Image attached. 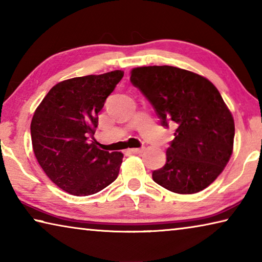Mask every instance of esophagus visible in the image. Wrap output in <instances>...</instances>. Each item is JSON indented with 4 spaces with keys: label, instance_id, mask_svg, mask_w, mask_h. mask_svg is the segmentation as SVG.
Listing matches in <instances>:
<instances>
[{
    "label": "esophagus",
    "instance_id": "esophagus-1",
    "mask_svg": "<svg viewBox=\"0 0 262 262\" xmlns=\"http://www.w3.org/2000/svg\"><path fill=\"white\" fill-rule=\"evenodd\" d=\"M129 151L132 154H142L144 151V148H134V149H129Z\"/></svg>",
    "mask_w": 262,
    "mask_h": 262
}]
</instances>
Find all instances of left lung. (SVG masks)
<instances>
[{
	"label": "left lung",
	"instance_id": "1",
	"mask_svg": "<svg viewBox=\"0 0 262 262\" xmlns=\"http://www.w3.org/2000/svg\"><path fill=\"white\" fill-rule=\"evenodd\" d=\"M130 82L152 104L163 126H176L165 165L152 172L155 183L178 194L207 188L233 150V117L220 91L201 75L172 66L134 68Z\"/></svg>",
	"mask_w": 262,
	"mask_h": 262
}]
</instances>
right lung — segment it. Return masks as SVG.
Listing matches in <instances>:
<instances>
[{
	"label": "right lung",
	"instance_id": "obj_1",
	"mask_svg": "<svg viewBox=\"0 0 262 262\" xmlns=\"http://www.w3.org/2000/svg\"><path fill=\"white\" fill-rule=\"evenodd\" d=\"M122 76V70H114L66 79L55 84L34 111V156L64 192L88 196L117 179L123 154L104 151L89 135L95 134L98 113Z\"/></svg>",
	"mask_w": 262,
	"mask_h": 262
}]
</instances>
